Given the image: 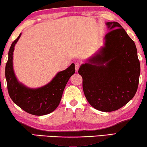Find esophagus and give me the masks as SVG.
Masks as SVG:
<instances>
[{"instance_id":"esophagus-1","label":"esophagus","mask_w":147,"mask_h":147,"mask_svg":"<svg viewBox=\"0 0 147 147\" xmlns=\"http://www.w3.org/2000/svg\"><path fill=\"white\" fill-rule=\"evenodd\" d=\"M80 64L79 63H75V68H76V71H78V69H79V68H80Z\"/></svg>"}]
</instances>
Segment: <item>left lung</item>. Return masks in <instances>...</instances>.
I'll list each match as a JSON object with an SVG mask.
<instances>
[{
  "label": "left lung",
  "instance_id": "left-lung-1",
  "mask_svg": "<svg viewBox=\"0 0 147 147\" xmlns=\"http://www.w3.org/2000/svg\"><path fill=\"white\" fill-rule=\"evenodd\" d=\"M110 31L104 46L80 66L83 90L92 107L112 112L135 95L139 82L140 61L134 42L117 22H108Z\"/></svg>",
  "mask_w": 147,
  "mask_h": 147
}]
</instances>
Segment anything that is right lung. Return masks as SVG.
Returning a JSON list of instances; mask_svg holds the SVG:
<instances>
[{
    "mask_svg": "<svg viewBox=\"0 0 147 147\" xmlns=\"http://www.w3.org/2000/svg\"><path fill=\"white\" fill-rule=\"evenodd\" d=\"M21 35L11 44L6 64L8 92L14 103L24 111L33 115H45L54 111L59 106L64 88L70 77L75 73V65L71 63L67 69L57 73L51 82L43 87L36 89L26 87L18 82L13 67L14 49Z\"/></svg>",
    "mask_w": 147,
    "mask_h": 147,
    "instance_id": "right-lung-1",
    "label": "right lung"
}]
</instances>
